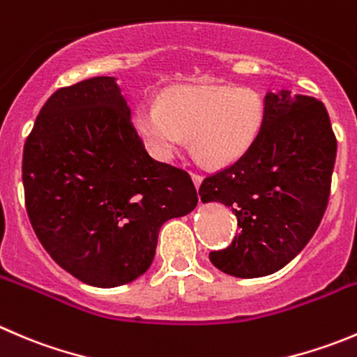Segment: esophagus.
Returning <instances> with one entry per match:
<instances>
[{
  "mask_svg": "<svg viewBox=\"0 0 357 357\" xmlns=\"http://www.w3.org/2000/svg\"><path fill=\"white\" fill-rule=\"evenodd\" d=\"M192 178H193V183H195V186L199 188L200 183H202V174H199V172H192Z\"/></svg>",
  "mask_w": 357,
  "mask_h": 357,
  "instance_id": "obj_1",
  "label": "esophagus"
}]
</instances>
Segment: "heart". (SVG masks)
Returning <instances> with one entry per match:
<instances>
[{
    "instance_id": "b5f03b06",
    "label": "heart",
    "mask_w": 357,
    "mask_h": 357,
    "mask_svg": "<svg viewBox=\"0 0 357 357\" xmlns=\"http://www.w3.org/2000/svg\"><path fill=\"white\" fill-rule=\"evenodd\" d=\"M265 122L263 99L251 86L178 85L158 96L157 106H141L132 123L158 160H169L190 137L206 164L221 167L238 160L255 144Z\"/></svg>"
}]
</instances>
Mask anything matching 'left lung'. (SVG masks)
<instances>
[{
  "label": "left lung",
  "mask_w": 357,
  "mask_h": 357,
  "mask_svg": "<svg viewBox=\"0 0 357 357\" xmlns=\"http://www.w3.org/2000/svg\"><path fill=\"white\" fill-rule=\"evenodd\" d=\"M335 158L337 137L323 102L268 92L255 144L200 185V200L231 207L238 225L228 248L209 252L213 265L244 279L288 265L323 220Z\"/></svg>",
  "instance_id": "left-lung-1"
}]
</instances>
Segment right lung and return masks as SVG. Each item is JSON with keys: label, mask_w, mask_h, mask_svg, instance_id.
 <instances>
[{"label": "right lung", "mask_w": 357, "mask_h": 357, "mask_svg": "<svg viewBox=\"0 0 357 357\" xmlns=\"http://www.w3.org/2000/svg\"><path fill=\"white\" fill-rule=\"evenodd\" d=\"M22 183L41 245L98 288L143 275L162 225L199 202L188 172L150 157L113 76L48 98L24 144Z\"/></svg>", "instance_id": "right-lung-1"}]
</instances>
